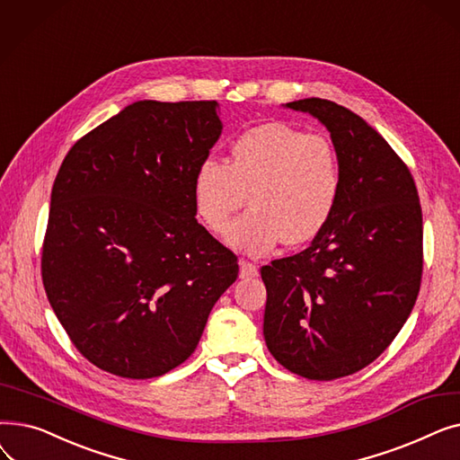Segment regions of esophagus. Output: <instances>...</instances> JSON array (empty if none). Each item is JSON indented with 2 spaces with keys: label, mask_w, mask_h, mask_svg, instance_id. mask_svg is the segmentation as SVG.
I'll return each mask as SVG.
<instances>
[{
  "label": "esophagus",
  "mask_w": 460,
  "mask_h": 460,
  "mask_svg": "<svg viewBox=\"0 0 460 460\" xmlns=\"http://www.w3.org/2000/svg\"><path fill=\"white\" fill-rule=\"evenodd\" d=\"M257 274H259V269H257L255 262H250L246 259L240 261V278L248 279V278H255Z\"/></svg>",
  "instance_id": "esophagus-1"
}]
</instances>
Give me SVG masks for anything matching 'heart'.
I'll return each instance as SVG.
<instances>
[{"label": "heart", "instance_id": "obj_1", "mask_svg": "<svg viewBox=\"0 0 460 460\" xmlns=\"http://www.w3.org/2000/svg\"><path fill=\"white\" fill-rule=\"evenodd\" d=\"M343 190V164L335 145L285 123H264L240 132L227 164L205 158L193 175L191 196L201 222L214 234L229 229V244L252 255L278 243L300 246L330 222Z\"/></svg>", "mask_w": 460, "mask_h": 460}]
</instances>
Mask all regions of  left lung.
I'll list each match as a JSON object with an SVG mask.
<instances>
[{"instance_id": "left-lung-1", "label": "left lung", "mask_w": 460, "mask_h": 460, "mask_svg": "<svg viewBox=\"0 0 460 460\" xmlns=\"http://www.w3.org/2000/svg\"><path fill=\"white\" fill-rule=\"evenodd\" d=\"M330 130L343 164L340 203L304 252L261 269L262 333L295 375L335 380L367 367L412 311L423 272V217L408 165L354 111L324 99L288 102Z\"/></svg>"}]
</instances>
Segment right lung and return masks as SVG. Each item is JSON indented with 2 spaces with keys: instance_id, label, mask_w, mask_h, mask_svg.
Here are the masks:
<instances>
[{
  "instance_id": "add662e5",
  "label": "right lung",
  "mask_w": 460,
  "mask_h": 460,
  "mask_svg": "<svg viewBox=\"0 0 460 460\" xmlns=\"http://www.w3.org/2000/svg\"><path fill=\"white\" fill-rule=\"evenodd\" d=\"M216 101H139L80 137L52 188L40 272L72 345L123 378L196 350L238 257L196 220L191 182L222 134Z\"/></svg>"
}]
</instances>
